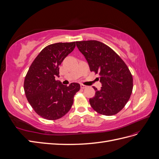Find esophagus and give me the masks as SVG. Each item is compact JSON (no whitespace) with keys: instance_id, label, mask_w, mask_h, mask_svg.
<instances>
[{"instance_id":"obj_1","label":"esophagus","mask_w":159,"mask_h":159,"mask_svg":"<svg viewBox=\"0 0 159 159\" xmlns=\"http://www.w3.org/2000/svg\"><path fill=\"white\" fill-rule=\"evenodd\" d=\"M80 87H81V89H84V88H87L88 86H86V85H84V84H81V85H80Z\"/></svg>"}]
</instances>
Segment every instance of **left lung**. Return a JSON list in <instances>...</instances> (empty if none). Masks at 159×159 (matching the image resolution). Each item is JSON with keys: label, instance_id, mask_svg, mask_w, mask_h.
I'll return each mask as SVG.
<instances>
[{"label": "left lung", "instance_id": "left-lung-1", "mask_svg": "<svg viewBox=\"0 0 159 159\" xmlns=\"http://www.w3.org/2000/svg\"><path fill=\"white\" fill-rule=\"evenodd\" d=\"M88 61L91 71L100 75L102 87H93L95 96L89 103L95 111L107 116L119 113L131 97L133 76L127 66L110 47L97 40L76 42Z\"/></svg>", "mask_w": 159, "mask_h": 159}]
</instances>
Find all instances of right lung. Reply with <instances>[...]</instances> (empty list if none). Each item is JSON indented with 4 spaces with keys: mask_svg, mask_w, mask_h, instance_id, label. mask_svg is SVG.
Here are the masks:
<instances>
[{
    "mask_svg": "<svg viewBox=\"0 0 159 159\" xmlns=\"http://www.w3.org/2000/svg\"><path fill=\"white\" fill-rule=\"evenodd\" d=\"M75 42L56 43L47 46L33 61L24 82L28 102L34 111L48 120L58 119L68 113L80 89L78 83L69 86L56 80L59 66L74 50Z\"/></svg>",
    "mask_w": 159,
    "mask_h": 159,
    "instance_id": "1",
    "label": "right lung"
}]
</instances>
